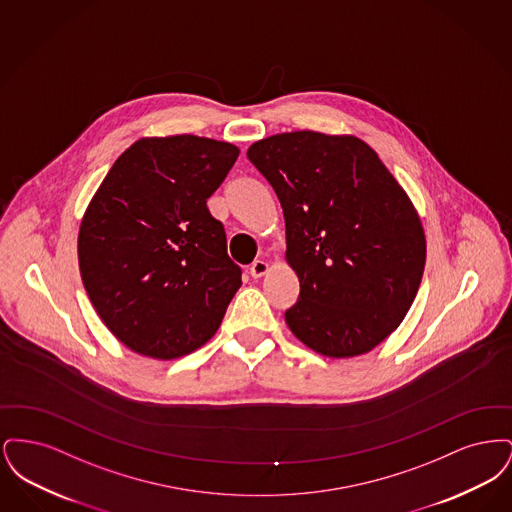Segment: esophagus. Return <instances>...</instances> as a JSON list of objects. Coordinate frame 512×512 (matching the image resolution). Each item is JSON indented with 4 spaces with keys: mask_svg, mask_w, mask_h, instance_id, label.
Masks as SVG:
<instances>
[{
    "mask_svg": "<svg viewBox=\"0 0 512 512\" xmlns=\"http://www.w3.org/2000/svg\"><path fill=\"white\" fill-rule=\"evenodd\" d=\"M268 270H270V265H268V261H263V259H259V261H255L251 268H249V274L253 276V278H261V276H265Z\"/></svg>",
    "mask_w": 512,
    "mask_h": 512,
    "instance_id": "esophagus-1",
    "label": "esophagus"
}]
</instances>
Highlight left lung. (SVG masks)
Masks as SVG:
<instances>
[{
  "label": "left lung",
  "instance_id": "left-lung-1",
  "mask_svg": "<svg viewBox=\"0 0 512 512\" xmlns=\"http://www.w3.org/2000/svg\"><path fill=\"white\" fill-rule=\"evenodd\" d=\"M286 220V261L299 278L286 311L293 336L324 357L372 351L418 292L426 236L413 201L355 136L274 134L247 149Z\"/></svg>",
  "mask_w": 512,
  "mask_h": 512
}]
</instances>
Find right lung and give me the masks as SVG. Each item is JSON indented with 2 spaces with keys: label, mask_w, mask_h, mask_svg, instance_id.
I'll return each instance as SVG.
<instances>
[{
  "label": "right lung",
  "mask_w": 512,
  "mask_h": 512,
  "mask_svg": "<svg viewBox=\"0 0 512 512\" xmlns=\"http://www.w3.org/2000/svg\"><path fill=\"white\" fill-rule=\"evenodd\" d=\"M240 149L192 134L142 138L103 178L78 232V267L111 334L134 353L171 361L219 330L242 286L211 217Z\"/></svg>",
  "instance_id": "right-lung-1"
}]
</instances>
